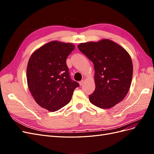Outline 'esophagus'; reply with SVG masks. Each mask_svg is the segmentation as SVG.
<instances>
[{
    "instance_id": "34e87169",
    "label": "esophagus",
    "mask_w": 154,
    "mask_h": 154,
    "mask_svg": "<svg viewBox=\"0 0 154 154\" xmlns=\"http://www.w3.org/2000/svg\"><path fill=\"white\" fill-rule=\"evenodd\" d=\"M83 83H84V81L83 80H82V81H80V82H79V84H80L81 86L83 84Z\"/></svg>"
}]
</instances>
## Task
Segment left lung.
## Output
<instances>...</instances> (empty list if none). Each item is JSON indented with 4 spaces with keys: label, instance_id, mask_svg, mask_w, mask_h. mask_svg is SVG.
Returning <instances> with one entry per match:
<instances>
[{
    "label": "left lung",
    "instance_id": "left-lung-1",
    "mask_svg": "<svg viewBox=\"0 0 154 154\" xmlns=\"http://www.w3.org/2000/svg\"><path fill=\"white\" fill-rule=\"evenodd\" d=\"M78 48L94 64L96 88L89 95L91 103L110 109L122 101L132 80L133 65L127 51L109 39L82 43Z\"/></svg>",
    "mask_w": 154,
    "mask_h": 154
}]
</instances>
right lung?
<instances>
[{
  "instance_id": "obj_1",
  "label": "right lung",
  "mask_w": 154,
  "mask_h": 154,
  "mask_svg": "<svg viewBox=\"0 0 154 154\" xmlns=\"http://www.w3.org/2000/svg\"><path fill=\"white\" fill-rule=\"evenodd\" d=\"M75 48L71 43L51 41L32 53L27 66L29 91L40 106L55 112L68 104L79 83L72 81L66 64Z\"/></svg>"
}]
</instances>
